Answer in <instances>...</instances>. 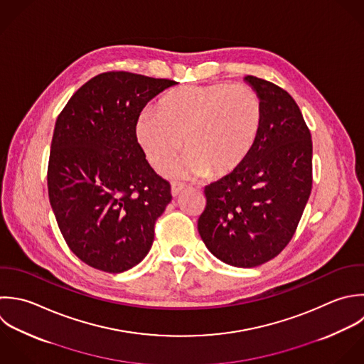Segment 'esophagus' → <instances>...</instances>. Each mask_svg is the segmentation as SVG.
I'll return each mask as SVG.
<instances>
[{"label":"esophagus","mask_w":364,"mask_h":364,"mask_svg":"<svg viewBox=\"0 0 364 364\" xmlns=\"http://www.w3.org/2000/svg\"><path fill=\"white\" fill-rule=\"evenodd\" d=\"M184 190V186L183 184H180V183H173L171 184V196L173 197H177V196H180V193Z\"/></svg>","instance_id":"1"}]
</instances>
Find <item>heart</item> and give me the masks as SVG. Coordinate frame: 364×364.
I'll use <instances>...</instances> for the list:
<instances>
[{
	"label": "heart",
	"mask_w": 364,
	"mask_h": 364,
	"mask_svg": "<svg viewBox=\"0 0 364 364\" xmlns=\"http://www.w3.org/2000/svg\"><path fill=\"white\" fill-rule=\"evenodd\" d=\"M262 124L264 103L250 85H191L166 93L154 113H141L136 137L157 170L176 160L184 139L188 154L180 173L220 178L248 159Z\"/></svg>",
	"instance_id": "obj_1"
}]
</instances>
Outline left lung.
<instances>
[{
  "label": "left lung",
  "instance_id": "obj_1",
  "mask_svg": "<svg viewBox=\"0 0 364 364\" xmlns=\"http://www.w3.org/2000/svg\"><path fill=\"white\" fill-rule=\"evenodd\" d=\"M244 80L262 99V130L248 159L204 188L198 232L223 262L254 268L281 254L296 231L312 190V139L287 90L251 75Z\"/></svg>",
  "mask_w": 364,
  "mask_h": 364
}]
</instances>
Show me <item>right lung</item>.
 I'll use <instances>...</instances> for the list:
<instances>
[{
    "mask_svg": "<svg viewBox=\"0 0 364 364\" xmlns=\"http://www.w3.org/2000/svg\"><path fill=\"white\" fill-rule=\"evenodd\" d=\"M177 85L130 72L100 73L80 86L56 119L48 194L70 251L86 265L120 274L140 264L170 183L146 160L136 123L154 96Z\"/></svg>",
    "mask_w": 364,
    "mask_h": 364,
    "instance_id": "1",
    "label": "right lung"
}]
</instances>
